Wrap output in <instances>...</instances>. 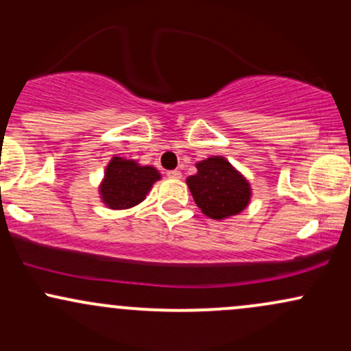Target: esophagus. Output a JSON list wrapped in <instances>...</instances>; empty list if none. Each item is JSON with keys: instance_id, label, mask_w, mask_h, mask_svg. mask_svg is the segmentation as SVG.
I'll use <instances>...</instances> for the list:
<instances>
[{"instance_id": "1", "label": "esophagus", "mask_w": 351, "mask_h": 351, "mask_svg": "<svg viewBox=\"0 0 351 351\" xmlns=\"http://www.w3.org/2000/svg\"><path fill=\"white\" fill-rule=\"evenodd\" d=\"M167 175H168V178H175V180L181 178V171H178V170H170V171H167Z\"/></svg>"}]
</instances>
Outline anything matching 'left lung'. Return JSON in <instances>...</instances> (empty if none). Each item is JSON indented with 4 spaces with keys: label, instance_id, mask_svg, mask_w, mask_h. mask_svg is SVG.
Wrapping results in <instances>:
<instances>
[{
    "label": "left lung",
    "instance_id": "1",
    "mask_svg": "<svg viewBox=\"0 0 351 351\" xmlns=\"http://www.w3.org/2000/svg\"><path fill=\"white\" fill-rule=\"evenodd\" d=\"M196 175L186 184L198 208L211 219H226L247 208L251 183L224 156H209L196 163Z\"/></svg>",
    "mask_w": 351,
    "mask_h": 351
}]
</instances>
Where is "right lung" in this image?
<instances>
[{"instance_id":"add662e5","label":"right lung","mask_w":351,"mask_h":351,"mask_svg":"<svg viewBox=\"0 0 351 351\" xmlns=\"http://www.w3.org/2000/svg\"><path fill=\"white\" fill-rule=\"evenodd\" d=\"M158 180L162 175L152 165L114 155L99 184L100 199L110 209H130L147 198Z\"/></svg>"}]
</instances>
